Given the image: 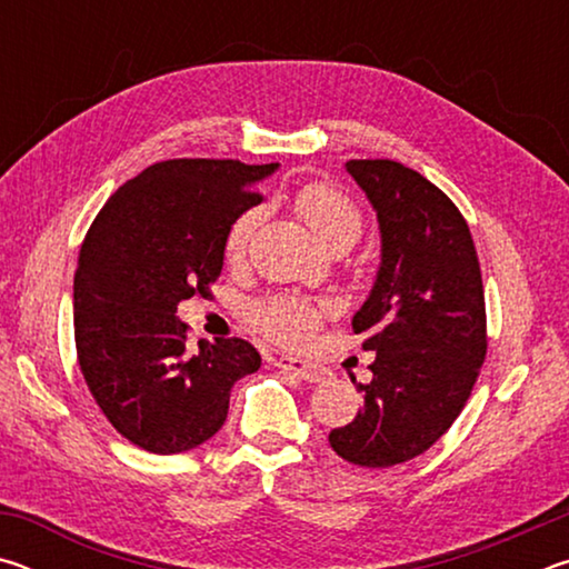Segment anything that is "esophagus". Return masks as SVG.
<instances>
[{
  "label": "esophagus",
  "mask_w": 569,
  "mask_h": 569,
  "mask_svg": "<svg viewBox=\"0 0 569 569\" xmlns=\"http://www.w3.org/2000/svg\"><path fill=\"white\" fill-rule=\"evenodd\" d=\"M278 369H283L288 373H293V377H298L301 381H311V383H319L323 381L329 373H326V369H321V366L316 363H308L303 359H291V356H281V359L276 361Z\"/></svg>",
  "instance_id": "34e87169"
}]
</instances>
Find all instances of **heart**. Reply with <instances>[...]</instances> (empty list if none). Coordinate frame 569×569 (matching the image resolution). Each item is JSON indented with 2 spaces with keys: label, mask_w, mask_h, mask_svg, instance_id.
Here are the masks:
<instances>
[{
  "label": "heart",
  "mask_w": 569,
  "mask_h": 569,
  "mask_svg": "<svg viewBox=\"0 0 569 569\" xmlns=\"http://www.w3.org/2000/svg\"><path fill=\"white\" fill-rule=\"evenodd\" d=\"M296 213L306 220L313 236L323 240L326 246H353L361 236V213L339 188L329 182H306L293 196ZM261 210L248 208L240 213L226 238L228 261H240L246 256L258 223H261ZM326 316V306L308 301L301 296H273L250 308V319L261 329L268 339L283 346H303L319 329Z\"/></svg>",
  "instance_id": "b5f03b06"
}]
</instances>
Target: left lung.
<instances>
[{
  "label": "left lung",
  "instance_id": "1",
  "mask_svg": "<svg viewBox=\"0 0 569 569\" xmlns=\"http://www.w3.org/2000/svg\"><path fill=\"white\" fill-rule=\"evenodd\" d=\"M379 220L381 263L353 333L377 359L356 383L363 407L333 429L336 455L393 467L427 451L465 409L487 353L485 288L475 240L457 206L393 160H349Z\"/></svg>",
  "mask_w": 569,
  "mask_h": 569
}]
</instances>
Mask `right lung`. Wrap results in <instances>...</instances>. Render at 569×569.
Instances as JSON below:
<instances>
[{"instance_id": "obj_1", "label": "right lung", "mask_w": 569, "mask_h": 569, "mask_svg": "<svg viewBox=\"0 0 569 569\" xmlns=\"http://www.w3.org/2000/svg\"><path fill=\"white\" fill-rule=\"evenodd\" d=\"M278 162H156L112 192L74 271V343L94 401L120 435L152 455H178L223 427L230 389L261 369L243 339L188 346L178 303L223 271L226 238L261 203Z\"/></svg>"}]
</instances>
